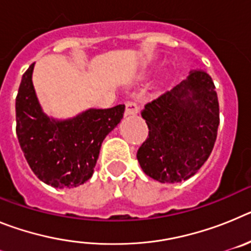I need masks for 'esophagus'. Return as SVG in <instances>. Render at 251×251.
<instances>
[{"label": "esophagus", "mask_w": 251, "mask_h": 251, "mask_svg": "<svg viewBox=\"0 0 251 251\" xmlns=\"http://www.w3.org/2000/svg\"><path fill=\"white\" fill-rule=\"evenodd\" d=\"M138 112H139L138 104H137L134 100H130V99H128V100L126 101V115L137 114Z\"/></svg>", "instance_id": "obj_1"}]
</instances>
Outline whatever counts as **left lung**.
Listing matches in <instances>:
<instances>
[{
    "label": "left lung",
    "instance_id": "1",
    "mask_svg": "<svg viewBox=\"0 0 251 251\" xmlns=\"http://www.w3.org/2000/svg\"><path fill=\"white\" fill-rule=\"evenodd\" d=\"M141 114L148 137L137 159L145 174L162 183L194 176L211 154L220 124L211 76L191 72L179 85L146 104Z\"/></svg>",
    "mask_w": 251,
    "mask_h": 251
}]
</instances>
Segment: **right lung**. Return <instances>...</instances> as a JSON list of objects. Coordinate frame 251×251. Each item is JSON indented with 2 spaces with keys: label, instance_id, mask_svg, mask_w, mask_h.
<instances>
[{
  "label": "right lung",
  "instance_id": "right-lung-1",
  "mask_svg": "<svg viewBox=\"0 0 251 251\" xmlns=\"http://www.w3.org/2000/svg\"><path fill=\"white\" fill-rule=\"evenodd\" d=\"M35 64L22 75L16 97V134L24 156L37 178L52 187H76L94 172L104 138L123 118L124 104L89 109L56 122L40 108L32 85Z\"/></svg>",
  "mask_w": 251,
  "mask_h": 251
}]
</instances>
